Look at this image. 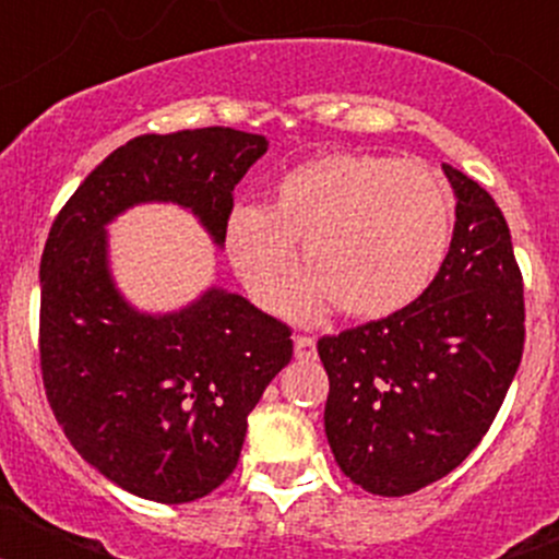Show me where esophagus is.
<instances>
[{
  "mask_svg": "<svg viewBox=\"0 0 559 559\" xmlns=\"http://www.w3.org/2000/svg\"><path fill=\"white\" fill-rule=\"evenodd\" d=\"M294 355L299 360L316 358V341L310 335H294Z\"/></svg>",
  "mask_w": 559,
  "mask_h": 559,
  "instance_id": "34e87169",
  "label": "esophagus"
}]
</instances>
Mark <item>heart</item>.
Masks as SVG:
<instances>
[{
    "label": "heart",
    "instance_id": "obj_1",
    "mask_svg": "<svg viewBox=\"0 0 559 559\" xmlns=\"http://www.w3.org/2000/svg\"><path fill=\"white\" fill-rule=\"evenodd\" d=\"M453 190L433 167L378 153H328L280 176L271 206L237 204L224 243L263 310L285 308L296 243L310 269L288 310L383 319L426 294L453 237Z\"/></svg>",
    "mask_w": 559,
    "mask_h": 559
}]
</instances>
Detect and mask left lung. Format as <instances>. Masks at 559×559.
<instances>
[{"label": "left lung", "mask_w": 559, "mask_h": 559, "mask_svg": "<svg viewBox=\"0 0 559 559\" xmlns=\"http://www.w3.org/2000/svg\"><path fill=\"white\" fill-rule=\"evenodd\" d=\"M442 170L456 224L426 294L380 322L319 338L330 451L374 496H408L456 471L521 367L523 280L510 226L478 181Z\"/></svg>", "instance_id": "obj_1"}]
</instances>
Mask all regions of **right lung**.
<instances>
[{
    "instance_id": "add662e5",
    "label": "right lung",
    "mask_w": 559,
    "mask_h": 559,
    "mask_svg": "<svg viewBox=\"0 0 559 559\" xmlns=\"http://www.w3.org/2000/svg\"><path fill=\"white\" fill-rule=\"evenodd\" d=\"M269 151L260 133H145L88 173L41 254V374L78 453L131 496L187 503L231 476L246 419L294 355L288 324L210 285L170 313L117 288L108 224L131 206L176 204L224 246L231 190Z\"/></svg>"
}]
</instances>
